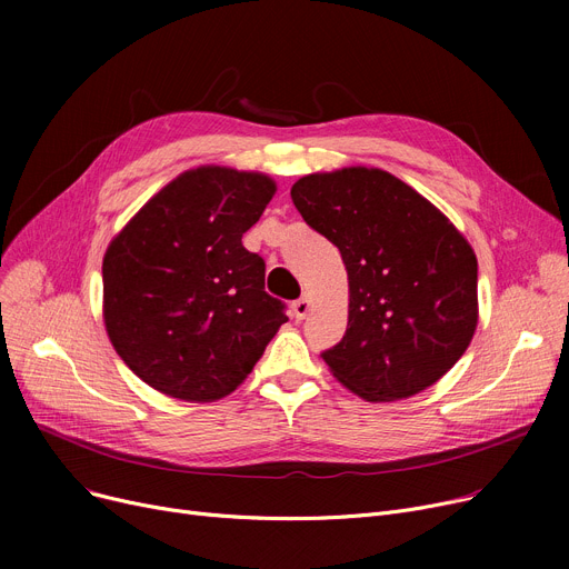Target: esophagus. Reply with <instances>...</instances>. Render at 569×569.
<instances>
[{
  "label": "esophagus",
  "instance_id": "obj_1",
  "mask_svg": "<svg viewBox=\"0 0 569 569\" xmlns=\"http://www.w3.org/2000/svg\"><path fill=\"white\" fill-rule=\"evenodd\" d=\"M309 311H311V302L307 300V297H302V300L292 302V313H295L297 320H305V318L309 316Z\"/></svg>",
  "mask_w": 569,
  "mask_h": 569
}]
</instances>
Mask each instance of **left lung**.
<instances>
[{
    "label": "left lung",
    "mask_w": 569,
    "mask_h": 569,
    "mask_svg": "<svg viewBox=\"0 0 569 569\" xmlns=\"http://www.w3.org/2000/svg\"><path fill=\"white\" fill-rule=\"evenodd\" d=\"M302 219L341 251L348 330L320 357L365 401L420 395L477 330V258L440 209L399 177L350 166L300 177Z\"/></svg>",
    "instance_id": "obj_1"
}]
</instances>
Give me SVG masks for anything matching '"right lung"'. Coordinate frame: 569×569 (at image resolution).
<instances>
[{
  "mask_svg": "<svg viewBox=\"0 0 569 569\" xmlns=\"http://www.w3.org/2000/svg\"><path fill=\"white\" fill-rule=\"evenodd\" d=\"M277 193L262 172L200 166L174 177L103 256V322L124 365L161 395L209 403L253 371L288 320L242 244Z\"/></svg>",
  "mask_w": 569,
  "mask_h": 569,
  "instance_id": "right-lung-1",
  "label": "right lung"
}]
</instances>
